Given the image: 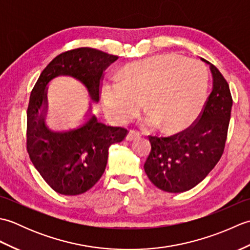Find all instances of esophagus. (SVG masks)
I'll return each mask as SVG.
<instances>
[{"label":"esophagus","mask_w":250,"mask_h":250,"mask_svg":"<svg viewBox=\"0 0 250 250\" xmlns=\"http://www.w3.org/2000/svg\"><path fill=\"white\" fill-rule=\"evenodd\" d=\"M139 136H140V132H139V131H136V130H130L129 133L126 134L125 140H126V141H133V140L136 139V137H139Z\"/></svg>","instance_id":"obj_1"}]
</instances>
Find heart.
Wrapping results in <instances>:
<instances>
[{
    "label": "heart",
    "mask_w": 250,
    "mask_h": 250,
    "mask_svg": "<svg viewBox=\"0 0 250 250\" xmlns=\"http://www.w3.org/2000/svg\"><path fill=\"white\" fill-rule=\"evenodd\" d=\"M207 74L193 59L162 55L126 65L118 79L102 88L107 113L116 120H125L136 113L142 101L150 115L146 125L160 122L166 131H176L191 119L204 102Z\"/></svg>",
    "instance_id": "obj_1"
}]
</instances>
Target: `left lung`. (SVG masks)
I'll return each mask as SVG.
<instances>
[{
    "mask_svg": "<svg viewBox=\"0 0 250 250\" xmlns=\"http://www.w3.org/2000/svg\"><path fill=\"white\" fill-rule=\"evenodd\" d=\"M208 63L213 88L193 124L171 136H148L151 144L144 164L150 182L163 191L185 192L200 184L224 153L229 128L232 97L229 84Z\"/></svg>",
    "mask_w": 250,
    "mask_h": 250,
    "instance_id": "left-lung-1",
    "label": "left lung"
}]
</instances>
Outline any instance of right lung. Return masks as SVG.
Instances as JSON below:
<instances>
[{
  "mask_svg": "<svg viewBox=\"0 0 250 250\" xmlns=\"http://www.w3.org/2000/svg\"><path fill=\"white\" fill-rule=\"evenodd\" d=\"M118 57L94 48L81 47L57 56L31 91L26 111V151L41 176L56 192L77 195L92 188L102 176L108 148L125 140L128 130L106 125L92 116L78 129L52 132L45 125L47 84L57 76L75 77L98 102L103 72Z\"/></svg>",
  "mask_w": 250,
  "mask_h": 250,
  "instance_id": "obj_1",
  "label": "right lung"
}]
</instances>
